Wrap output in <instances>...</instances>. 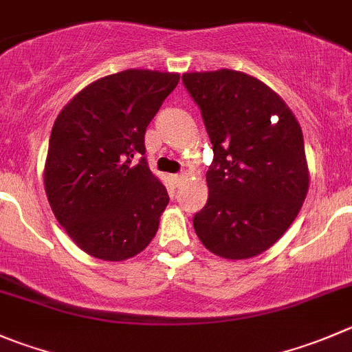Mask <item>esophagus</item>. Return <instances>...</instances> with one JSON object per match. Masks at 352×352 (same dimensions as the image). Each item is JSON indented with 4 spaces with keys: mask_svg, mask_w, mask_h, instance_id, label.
<instances>
[{
    "mask_svg": "<svg viewBox=\"0 0 352 352\" xmlns=\"http://www.w3.org/2000/svg\"><path fill=\"white\" fill-rule=\"evenodd\" d=\"M172 182H173V186L179 187L180 184L184 182V175H172Z\"/></svg>",
    "mask_w": 352,
    "mask_h": 352,
    "instance_id": "obj_1",
    "label": "esophagus"
}]
</instances>
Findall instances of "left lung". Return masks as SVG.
Wrapping results in <instances>:
<instances>
[{
    "label": "left lung",
    "mask_w": 352,
    "mask_h": 352,
    "mask_svg": "<svg viewBox=\"0 0 352 352\" xmlns=\"http://www.w3.org/2000/svg\"><path fill=\"white\" fill-rule=\"evenodd\" d=\"M182 82L213 144L210 192L194 230L221 258L261 254L291 227L308 192L301 125L277 93L242 72H190Z\"/></svg>",
    "instance_id": "1"
}]
</instances>
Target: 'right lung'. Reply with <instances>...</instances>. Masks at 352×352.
I'll use <instances>...</instances> for the list:
<instances>
[{"mask_svg": "<svg viewBox=\"0 0 352 352\" xmlns=\"http://www.w3.org/2000/svg\"><path fill=\"white\" fill-rule=\"evenodd\" d=\"M179 78L134 68L108 75L74 96L54 122L47 201L72 241L94 258L124 261L156 235L170 197L146 162L144 134Z\"/></svg>", "mask_w": 352, "mask_h": 352, "instance_id": "right-lung-1", "label": "right lung"}]
</instances>
